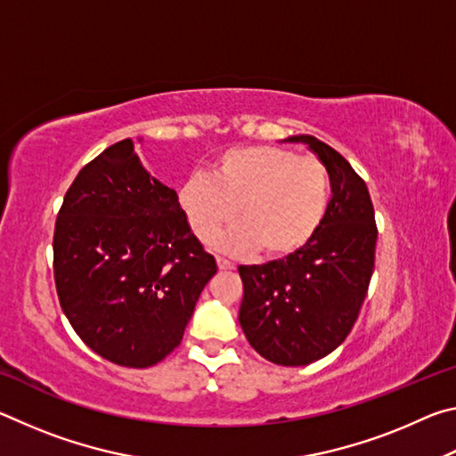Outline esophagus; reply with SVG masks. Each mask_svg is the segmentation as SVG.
Here are the masks:
<instances>
[{"instance_id": "obj_1", "label": "esophagus", "mask_w": 456, "mask_h": 456, "mask_svg": "<svg viewBox=\"0 0 456 456\" xmlns=\"http://www.w3.org/2000/svg\"><path fill=\"white\" fill-rule=\"evenodd\" d=\"M217 267H219V269H235V265L231 264V261L223 259V257H217Z\"/></svg>"}]
</instances>
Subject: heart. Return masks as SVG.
Masks as SVG:
<instances>
[{"label": "heart", "instance_id": "1", "mask_svg": "<svg viewBox=\"0 0 456 456\" xmlns=\"http://www.w3.org/2000/svg\"><path fill=\"white\" fill-rule=\"evenodd\" d=\"M328 167L281 146H233L217 154L211 175L192 173L179 205L200 241H211L235 219L241 223L217 245L227 253L261 251L283 257L310 241L330 207Z\"/></svg>", "mask_w": 456, "mask_h": 456}]
</instances>
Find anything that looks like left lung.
Instances as JSON below:
<instances>
[{"instance_id":"1","label":"left lung","mask_w":456,"mask_h":456,"mask_svg":"<svg viewBox=\"0 0 456 456\" xmlns=\"http://www.w3.org/2000/svg\"><path fill=\"white\" fill-rule=\"evenodd\" d=\"M304 142L328 167L326 217L302 249L264 265H239V323L256 352L280 366H307L334 352L358 320L374 272L376 221L366 183L342 154L312 134Z\"/></svg>"}]
</instances>
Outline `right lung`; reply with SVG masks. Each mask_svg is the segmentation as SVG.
Segmentation results:
<instances>
[{"mask_svg":"<svg viewBox=\"0 0 456 456\" xmlns=\"http://www.w3.org/2000/svg\"><path fill=\"white\" fill-rule=\"evenodd\" d=\"M134 142L108 146L68 189L53 229L61 310L90 350L149 368L181 344L215 257L175 189L151 176Z\"/></svg>","mask_w":456,"mask_h":456,"instance_id":"obj_1","label":"right lung"}]
</instances>
